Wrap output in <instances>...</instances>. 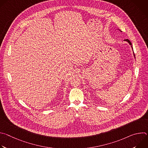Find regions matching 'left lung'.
<instances>
[{"label":"left lung","instance_id":"1","mask_svg":"<svg viewBox=\"0 0 148 148\" xmlns=\"http://www.w3.org/2000/svg\"><path fill=\"white\" fill-rule=\"evenodd\" d=\"M117 30H119V29H117ZM121 31V30H120ZM123 41H127L128 43L130 44V45H131V48H132V51H133V54H134V58H135V54H134V50H133V47H132V44H131V41L128 40V39H125Z\"/></svg>","mask_w":148,"mask_h":148}]
</instances>
